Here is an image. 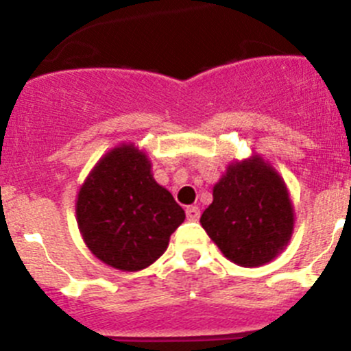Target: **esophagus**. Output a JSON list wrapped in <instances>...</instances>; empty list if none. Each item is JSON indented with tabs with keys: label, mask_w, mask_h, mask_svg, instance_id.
Segmentation results:
<instances>
[{
	"label": "esophagus",
	"mask_w": 351,
	"mask_h": 351,
	"mask_svg": "<svg viewBox=\"0 0 351 351\" xmlns=\"http://www.w3.org/2000/svg\"><path fill=\"white\" fill-rule=\"evenodd\" d=\"M185 214H186V219H189V221H199L200 209H199V207H195V206H189L185 209Z\"/></svg>",
	"instance_id": "1"
}]
</instances>
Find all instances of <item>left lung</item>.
Wrapping results in <instances>:
<instances>
[{
  "label": "left lung",
  "instance_id": "left-lung-1",
  "mask_svg": "<svg viewBox=\"0 0 351 351\" xmlns=\"http://www.w3.org/2000/svg\"><path fill=\"white\" fill-rule=\"evenodd\" d=\"M293 216L283 178L264 159L252 156L228 166L200 224L224 257L238 266L257 267L287 247Z\"/></svg>",
  "mask_w": 351,
  "mask_h": 351
}]
</instances>
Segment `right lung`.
<instances>
[{"instance_id":"right-lung-1","label":"right lung","mask_w":351,"mask_h":351,"mask_svg":"<svg viewBox=\"0 0 351 351\" xmlns=\"http://www.w3.org/2000/svg\"><path fill=\"white\" fill-rule=\"evenodd\" d=\"M77 223L89 250L120 271L145 269L168 248L185 210L151 173L134 144L99 159L77 197Z\"/></svg>"}]
</instances>
